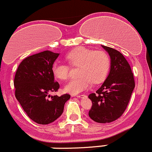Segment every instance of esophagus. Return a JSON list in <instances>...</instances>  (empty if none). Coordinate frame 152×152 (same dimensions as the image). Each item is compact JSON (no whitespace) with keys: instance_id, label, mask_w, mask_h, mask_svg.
<instances>
[{"instance_id":"1","label":"esophagus","mask_w":152,"mask_h":152,"mask_svg":"<svg viewBox=\"0 0 152 152\" xmlns=\"http://www.w3.org/2000/svg\"><path fill=\"white\" fill-rule=\"evenodd\" d=\"M76 97H79V98H85V97H86L87 96H86V94H82V95H76Z\"/></svg>"}]
</instances>
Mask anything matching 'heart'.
Wrapping results in <instances>:
<instances>
[{"label": "heart", "instance_id": "heart-1", "mask_svg": "<svg viewBox=\"0 0 152 152\" xmlns=\"http://www.w3.org/2000/svg\"><path fill=\"white\" fill-rule=\"evenodd\" d=\"M66 59L72 66H77L79 77L71 79L64 86V91L71 94H78L87 90L92 83L97 84L108 75L110 67V57L103 51H93L86 47H79L66 54ZM54 76L61 80L69 76V66L61 61L52 65Z\"/></svg>", "mask_w": 152, "mask_h": 152}]
</instances>
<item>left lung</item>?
I'll use <instances>...</instances> for the list:
<instances>
[{
    "mask_svg": "<svg viewBox=\"0 0 152 152\" xmlns=\"http://www.w3.org/2000/svg\"><path fill=\"white\" fill-rule=\"evenodd\" d=\"M110 57V71L101 87L88 95L92 106L88 115L97 123H110L121 117L135 87L134 74L124 55L102 46Z\"/></svg>",
    "mask_w": 152,
    "mask_h": 152,
    "instance_id": "1",
    "label": "left lung"
}]
</instances>
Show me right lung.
<instances>
[{"mask_svg": "<svg viewBox=\"0 0 152 152\" xmlns=\"http://www.w3.org/2000/svg\"><path fill=\"white\" fill-rule=\"evenodd\" d=\"M58 55L51 51L31 55L21 62L15 73V97L28 117L37 124H50L58 118L70 98L67 94L61 97L49 95L60 87L52 69Z\"/></svg>", "mask_w": 152, "mask_h": 152, "instance_id": "1", "label": "right lung"}]
</instances>
